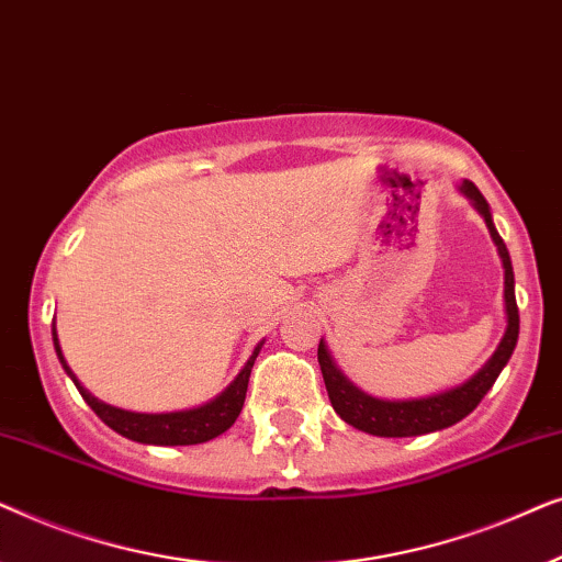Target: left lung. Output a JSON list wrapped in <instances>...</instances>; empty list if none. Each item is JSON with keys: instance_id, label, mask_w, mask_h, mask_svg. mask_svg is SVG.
Instances as JSON below:
<instances>
[{"instance_id": "obj_1", "label": "left lung", "mask_w": 562, "mask_h": 562, "mask_svg": "<svg viewBox=\"0 0 562 562\" xmlns=\"http://www.w3.org/2000/svg\"><path fill=\"white\" fill-rule=\"evenodd\" d=\"M458 189L460 194L471 199L475 212H479L483 222H486L491 240H494L498 258H502L506 333L502 337V342H498L494 356L488 358V363L483 366L473 379H468L465 383H460V386L450 391H442V394L425 396V398H406V402H383V398L368 396L366 391L352 386V383L342 375L340 368L335 366L327 345L319 340L317 360L322 368V379H325L329 402H333V409L340 414L348 425L360 429V432H368L375 437H417V435L437 432V429L456 425V422L468 417V414L481 404V398L488 394V389L494 386L498 373L504 371V366L509 363L514 348H517L519 310H517V296H514V271H512L509 250H506L502 235L496 233L494 220H491L488 202L483 199L479 187H475L473 181H463Z\"/></svg>"}]
</instances>
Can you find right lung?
Masks as SVG:
<instances>
[{
	"instance_id": "add662e5",
	"label": "right lung",
	"mask_w": 562,
	"mask_h": 562,
	"mask_svg": "<svg viewBox=\"0 0 562 562\" xmlns=\"http://www.w3.org/2000/svg\"><path fill=\"white\" fill-rule=\"evenodd\" d=\"M53 345H56V356L60 360V366H64L66 373L71 375V381L76 383V389H79L83 402H87L91 409H94L97 417L102 419L106 427H112L114 432H120L122 437H127V440L143 442V445H199V442L214 440V437L222 432H227V429L235 425V419L240 417L252 363H256L260 345L263 342L252 350V356L248 358V363L243 366V371L237 373V379L229 383L217 398L196 406V409L168 412V414L125 412V409H117V406L99 402L97 396H91L89 391L81 386L79 379L71 373V368L66 366L64 352H60V345H58L56 327H53Z\"/></svg>"
}]
</instances>
